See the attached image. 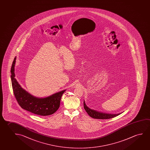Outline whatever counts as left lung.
I'll list each match as a JSON object with an SVG mask.
<instances>
[{"instance_id": "8db88e82", "label": "left lung", "mask_w": 150, "mask_h": 150, "mask_svg": "<svg viewBox=\"0 0 150 150\" xmlns=\"http://www.w3.org/2000/svg\"><path fill=\"white\" fill-rule=\"evenodd\" d=\"M83 106L84 108L86 111V112L88 114V115L90 117L95 118V119H100V120H106V119H110L112 118L115 117L119 115L121 113H118L117 114H108V113H102L100 112L93 110L89 108L86 105L85 101H83Z\"/></svg>"}]
</instances>
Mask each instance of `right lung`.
Returning a JSON list of instances; mask_svg holds the SVG:
<instances>
[{
	"label": "right lung",
	"mask_w": 150,
	"mask_h": 150,
	"mask_svg": "<svg viewBox=\"0 0 150 150\" xmlns=\"http://www.w3.org/2000/svg\"><path fill=\"white\" fill-rule=\"evenodd\" d=\"M15 57L11 69V79L12 89L16 101L23 109L36 115H50L57 111L60 107L61 97L65 90H62L44 98H39L30 95L21 87L15 79Z\"/></svg>",
	"instance_id": "obj_1"
}]
</instances>
